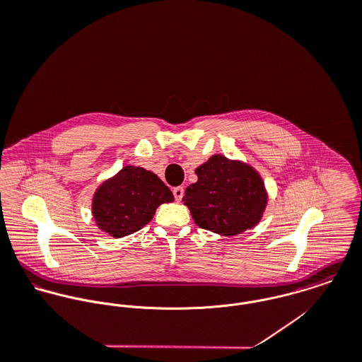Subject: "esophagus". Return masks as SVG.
Wrapping results in <instances>:
<instances>
[{
  "mask_svg": "<svg viewBox=\"0 0 362 362\" xmlns=\"http://www.w3.org/2000/svg\"><path fill=\"white\" fill-rule=\"evenodd\" d=\"M173 194H174V198H175V201H181L182 199V197H184V188L182 187H175L174 189H173Z\"/></svg>",
  "mask_w": 362,
  "mask_h": 362,
  "instance_id": "34e87169",
  "label": "esophagus"
}]
</instances>
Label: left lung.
I'll return each instance as SVG.
<instances>
[{
  "mask_svg": "<svg viewBox=\"0 0 362 362\" xmlns=\"http://www.w3.org/2000/svg\"><path fill=\"white\" fill-rule=\"evenodd\" d=\"M198 181L182 198L197 226L233 237L255 227L267 205V192L258 171L226 156H211L195 170Z\"/></svg>",
  "mask_w": 362,
  "mask_h": 362,
  "instance_id": "1",
  "label": "left lung"
}]
</instances>
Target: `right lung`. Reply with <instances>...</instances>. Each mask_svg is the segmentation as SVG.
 Masks as SVG:
<instances>
[{
  "label": "right lung",
  "mask_w": 362,
  "mask_h": 362,
  "mask_svg": "<svg viewBox=\"0 0 362 362\" xmlns=\"http://www.w3.org/2000/svg\"><path fill=\"white\" fill-rule=\"evenodd\" d=\"M173 201V192L155 173L125 165L96 189L92 213L102 231L121 238L144 228L157 207Z\"/></svg>",
  "instance_id": "obj_1"
}]
</instances>
